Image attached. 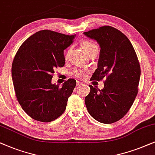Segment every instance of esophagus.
I'll list each match as a JSON object with an SVG mask.
<instances>
[{"label": "esophagus", "instance_id": "1", "mask_svg": "<svg viewBox=\"0 0 155 155\" xmlns=\"http://www.w3.org/2000/svg\"><path fill=\"white\" fill-rule=\"evenodd\" d=\"M83 83H82V82H81V81H77V86H82L83 85Z\"/></svg>", "mask_w": 155, "mask_h": 155}]
</instances>
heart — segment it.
<instances>
[{
  "mask_svg": "<svg viewBox=\"0 0 155 155\" xmlns=\"http://www.w3.org/2000/svg\"><path fill=\"white\" fill-rule=\"evenodd\" d=\"M81 46L83 47L84 50L85 51L86 54H88V53L91 52L93 49L98 48V47H97V45L95 44V43L89 40H84L83 42H81ZM68 51H69V50H68ZM86 70L78 68V69H75L74 70L72 74H73V76H75V77L84 78L86 75Z\"/></svg>",
  "mask_w": 155,
  "mask_h": 155,
  "instance_id": "1",
  "label": "heart"
}]
</instances>
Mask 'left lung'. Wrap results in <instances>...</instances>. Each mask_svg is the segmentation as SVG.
I'll return each mask as SVG.
<instances>
[{
	"label": "left lung",
	"instance_id": "1",
	"mask_svg": "<svg viewBox=\"0 0 155 155\" xmlns=\"http://www.w3.org/2000/svg\"><path fill=\"white\" fill-rule=\"evenodd\" d=\"M101 47L98 68L91 79H106L102 90L89 85L85 104L89 114L106 124L118 121L128 112L138 92L140 66L129 39L111 26L84 32Z\"/></svg>",
	"mask_w": 155,
	"mask_h": 155
}]
</instances>
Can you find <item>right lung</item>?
<instances>
[{"label": "right lung", "instance_id": "1", "mask_svg": "<svg viewBox=\"0 0 155 155\" xmlns=\"http://www.w3.org/2000/svg\"><path fill=\"white\" fill-rule=\"evenodd\" d=\"M75 36L40 30L22 43L14 57L11 71L15 96L25 112L35 120L51 122L64 112L76 80L69 79L62 87L51 81L54 69L64 66V50Z\"/></svg>", "mask_w": 155, "mask_h": 155}]
</instances>
